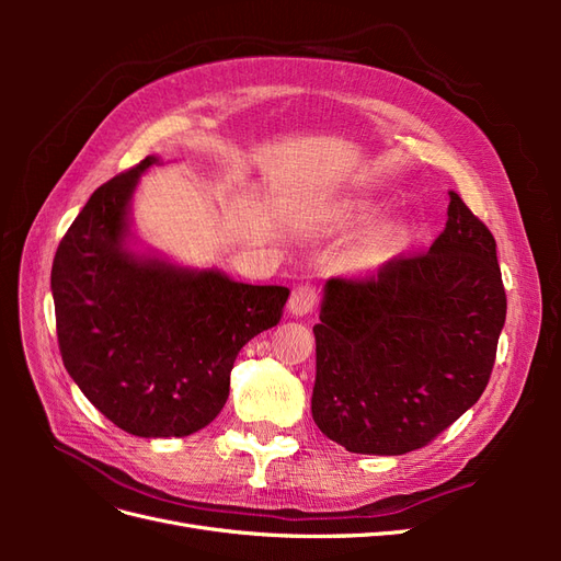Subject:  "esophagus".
Here are the masks:
<instances>
[{
	"label": "esophagus",
	"instance_id": "obj_1",
	"mask_svg": "<svg viewBox=\"0 0 561 561\" xmlns=\"http://www.w3.org/2000/svg\"><path fill=\"white\" fill-rule=\"evenodd\" d=\"M316 304H318L316 285L301 283V285H297L295 290H293L290 301H287V311H290L293 316H307L309 311L316 309Z\"/></svg>",
	"mask_w": 561,
	"mask_h": 561
}]
</instances>
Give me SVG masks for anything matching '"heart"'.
Wrapping results in <instances>:
<instances>
[{
	"instance_id": "heart-1",
	"label": "heart",
	"mask_w": 561,
	"mask_h": 561,
	"mask_svg": "<svg viewBox=\"0 0 561 561\" xmlns=\"http://www.w3.org/2000/svg\"><path fill=\"white\" fill-rule=\"evenodd\" d=\"M396 236L393 233H381V236H377V239H371L367 245H365V250H363V262L367 264V266H371V264H379V262H383L390 252L396 250Z\"/></svg>"
}]
</instances>
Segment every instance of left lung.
Here are the masks:
<instances>
[{"label": "left lung", "instance_id": "left-lung-1", "mask_svg": "<svg viewBox=\"0 0 561 561\" xmlns=\"http://www.w3.org/2000/svg\"><path fill=\"white\" fill-rule=\"evenodd\" d=\"M505 307L494 236L449 192L431 250L328 280L313 328L318 428L353 454L426 447L484 393Z\"/></svg>", "mask_w": 561, "mask_h": 561}]
</instances>
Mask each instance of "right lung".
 <instances>
[{
    "label": "right lung",
    "mask_w": 561,
    "mask_h": 561,
    "mask_svg": "<svg viewBox=\"0 0 561 561\" xmlns=\"http://www.w3.org/2000/svg\"><path fill=\"white\" fill-rule=\"evenodd\" d=\"M154 163L98 186L56 250L50 290L65 369L95 410L130 435L184 437L222 412L236 355L278 325L290 290L133 252L130 196Z\"/></svg>",
    "instance_id": "obj_1"
}]
</instances>
